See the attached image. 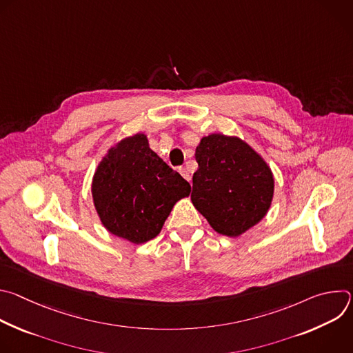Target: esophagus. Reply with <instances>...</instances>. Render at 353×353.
Here are the masks:
<instances>
[{"label":"esophagus","mask_w":353,"mask_h":353,"mask_svg":"<svg viewBox=\"0 0 353 353\" xmlns=\"http://www.w3.org/2000/svg\"><path fill=\"white\" fill-rule=\"evenodd\" d=\"M179 172H180V174H181L187 181L191 180V174H190L188 169H185V168H179Z\"/></svg>","instance_id":"1"}]
</instances>
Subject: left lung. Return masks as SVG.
Wrapping results in <instances>:
<instances>
[{
	"instance_id": "1",
	"label": "left lung",
	"mask_w": 353,
	"mask_h": 353,
	"mask_svg": "<svg viewBox=\"0 0 353 353\" xmlns=\"http://www.w3.org/2000/svg\"><path fill=\"white\" fill-rule=\"evenodd\" d=\"M191 201L221 234L236 237L270 210L274 177L263 158L236 137L212 134L195 149Z\"/></svg>"
}]
</instances>
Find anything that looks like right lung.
<instances>
[{
	"instance_id": "right-lung-1",
	"label": "right lung",
	"mask_w": 353,
	"mask_h": 353,
	"mask_svg": "<svg viewBox=\"0 0 353 353\" xmlns=\"http://www.w3.org/2000/svg\"><path fill=\"white\" fill-rule=\"evenodd\" d=\"M190 191L191 185L149 148L143 134L112 148L92 183L105 228L135 244L157 237L173 205Z\"/></svg>"
}]
</instances>
